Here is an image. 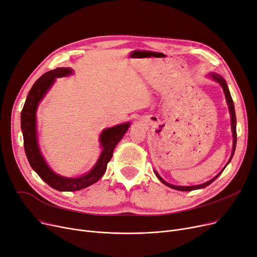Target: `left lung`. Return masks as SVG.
<instances>
[{
  "label": "left lung",
  "instance_id": "left-lung-1",
  "mask_svg": "<svg viewBox=\"0 0 257 257\" xmlns=\"http://www.w3.org/2000/svg\"><path fill=\"white\" fill-rule=\"evenodd\" d=\"M211 76L213 77V80H215L217 83H219L220 86L222 87V89H224V92H225L226 99H227V103H228L229 110H230V113H231V125H232V132H233V149H232V155H231V158H230V160H229V162H228V163H230V161H231V159H232V156H233V154H234V151H235V147H236V137H237V136H236V115H235V110H234V103H233V99H232V97H231V94H230V91H229V89H228V86H227L226 81H225L224 79H222L221 76H219V75H217V74H211ZM227 165H228V164H227ZM227 165L225 166V168L227 167ZM225 168H224V169H225ZM224 169H222L215 177L212 178V180H210L209 182H207V183H205V184H202V185L191 186V187H180V186L170 185V184H168V183H166V182L163 180V178L158 174V172L154 171V173L156 174V176H158V177L160 178V181H161L162 183H164L166 186H168V187H170V188H172V189H175V190H180V191H192V190H195V189L205 188V187H207L208 185H210L212 182L216 180L217 176H218L222 171H224Z\"/></svg>",
  "mask_w": 257,
  "mask_h": 257
}]
</instances>
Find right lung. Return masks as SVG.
<instances>
[{
  "mask_svg": "<svg viewBox=\"0 0 257 257\" xmlns=\"http://www.w3.org/2000/svg\"><path fill=\"white\" fill-rule=\"evenodd\" d=\"M71 72L72 70L70 68H57L43 74L30 89L21 113V128L23 132L24 149L31 168L39 174L44 182L59 191H77L96 183L104 175L107 169V164L112 158L115 146L129 128V124H121L105 129L102 132L99 140L104 149L93 169L86 175L77 178H68L53 173L44 161L38 146L36 111L39 102L51 87L55 77L68 75L71 74Z\"/></svg>",
  "mask_w": 257,
  "mask_h": 257,
  "instance_id": "obj_1",
  "label": "right lung"
}]
</instances>
